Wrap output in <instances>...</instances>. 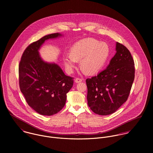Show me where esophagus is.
<instances>
[{
	"instance_id": "obj_1",
	"label": "esophagus",
	"mask_w": 153,
	"mask_h": 153,
	"mask_svg": "<svg viewBox=\"0 0 153 153\" xmlns=\"http://www.w3.org/2000/svg\"><path fill=\"white\" fill-rule=\"evenodd\" d=\"M75 82H76V83H79V82H82V78H76V79H75Z\"/></svg>"
}]
</instances>
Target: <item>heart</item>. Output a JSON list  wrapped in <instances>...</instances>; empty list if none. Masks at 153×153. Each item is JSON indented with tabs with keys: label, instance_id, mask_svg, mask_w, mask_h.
Returning a JSON list of instances; mask_svg holds the SVG:
<instances>
[{
	"label": "heart",
	"instance_id": "1",
	"mask_svg": "<svg viewBox=\"0 0 153 153\" xmlns=\"http://www.w3.org/2000/svg\"><path fill=\"white\" fill-rule=\"evenodd\" d=\"M110 53L109 46L105 42L87 38L74 44L70 54L63 56L66 69L69 72L80 61V66L88 74H94L100 71L105 65Z\"/></svg>",
	"mask_w": 153,
	"mask_h": 153
}]
</instances>
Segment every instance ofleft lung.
Instances as JSON below:
<instances>
[{
  "mask_svg": "<svg viewBox=\"0 0 153 153\" xmlns=\"http://www.w3.org/2000/svg\"><path fill=\"white\" fill-rule=\"evenodd\" d=\"M134 76V62L130 52L117 42L116 53L107 68L86 79L89 107L101 115L115 112L127 100Z\"/></svg>",
  "mask_w": 153,
  "mask_h": 153,
  "instance_id": "8db88e82",
  "label": "left lung"
}]
</instances>
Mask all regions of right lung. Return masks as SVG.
Masks as SVG:
<instances>
[{"label": "right lung", "instance_id": "add662e5", "mask_svg": "<svg viewBox=\"0 0 153 153\" xmlns=\"http://www.w3.org/2000/svg\"><path fill=\"white\" fill-rule=\"evenodd\" d=\"M61 36L52 33L30 44L19 62L20 89L27 104L43 115H54L64 108L66 94L74 84V78L66 75L59 66L45 62L39 53L45 41Z\"/></svg>", "mask_w": 153, "mask_h": 153}]
</instances>
